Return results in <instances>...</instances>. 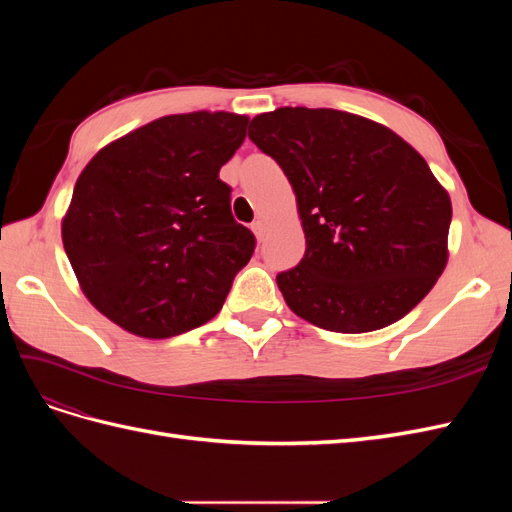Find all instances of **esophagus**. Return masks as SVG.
<instances>
[{"label":"esophagus","instance_id":"1","mask_svg":"<svg viewBox=\"0 0 512 512\" xmlns=\"http://www.w3.org/2000/svg\"><path fill=\"white\" fill-rule=\"evenodd\" d=\"M252 232L256 235V239L260 241L262 237H265V232H267V224L262 222V220H256L254 224H252Z\"/></svg>","mask_w":512,"mask_h":512}]
</instances>
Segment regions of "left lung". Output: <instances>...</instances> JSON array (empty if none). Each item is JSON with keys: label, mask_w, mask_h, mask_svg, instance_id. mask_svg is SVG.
I'll return each mask as SVG.
<instances>
[{"label": "left lung", "mask_w": 512, "mask_h": 512, "mask_svg": "<svg viewBox=\"0 0 512 512\" xmlns=\"http://www.w3.org/2000/svg\"><path fill=\"white\" fill-rule=\"evenodd\" d=\"M247 136L297 196L305 256L277 275L294 314L367 333L427 297L448 262L453 207L421 153L382 123L333 108H277L256 115Z\"/></svg>", "instance_id": "obj_1"}]
</instances>
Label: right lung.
Masks as SVG:
<instances>
[{
    "label": "right lung",
    "instance_id": "add662e5",
    "mask_svg": "<svg viewBox=\"0 0 512 512\" xmlns=\"http://www.w3.org/2000/svg\"><path fill=\"white\" fill-rule=\"evenodd\" d=\"M247 117L166 115L102 147L76 179L61 241L89 303L123 331L166 339L220 312L256 239L220 168Z\"/></svg>",
    "mask_w": 512,
    "mask_h": 512
}]
</instances>
